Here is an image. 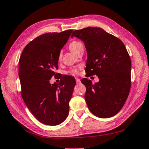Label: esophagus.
I'll use <instances>...</instances> for the list:
<instances>
[{
	"instance_id": "34e87169",
	"label": "esophagus",
	"mask_w": 149,
	"mask_h": 149,
	"mask_svg": "<svg viewBox=\"0 0 149 149\" xmlns=\"http://www.w3.org/2000/svg\"><path fill=\"white\" fill-rule=\"evenodd\" d=\"M75 81H76V83H77V84H79V83H81V81H80L79 78L76 77V78H75Z\"/></svg>"
}]
</instances>
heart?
Segmentation results:
<instances>
[{
  "label": "heart",
  "instance_id": "heart-1",
  "mask_svg": "<svg viewBox=\"0 0 149 149\" xmlns=\"http://www.w3.org/2000/svg\"><path fill=\"white\" fill-rule=\"evenodd\" d=\"M83 47V44L79 41H72V42H70V44H69V47L70 49L72 52H74V53H76L77 52V51L81 47ZM62 57V53H60L58 55V59L61 60ZM82 68L81 66H79L76 68H74L71 70H69V73L72 75H77L79 73V70Z\"/></svg>",
  "mask_w": 149,
  "mask_h": 149
}]
</instances>
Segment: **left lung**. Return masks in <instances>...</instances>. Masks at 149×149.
<instances>
[{"label":"left lung","instance_id":"obj_1","mask_svg":"<svg viewBox=\"0 0 149 149\" xmlns=\"http://www.w3.org/2000/svg\"><path fill=\"white\" fill-rule=\"evenodd\" d=\"M74 36L81 40L86 49V74L96 75L100 79L94 84L86 78L81 79L88 109L98 117H111L123 108L130 90L132 63L125 45L98 27L75 30Z\"/></svg>","mask_w":149,"mask_h":149}]
</instances>
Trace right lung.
Segmentation results:
<instances>
[{"mask_svg": "<svg viewBox=\"0 0 149 149\" xmlns=\"http://www.w3.org/2000/svg\"><path fill=\"white\" fill-rule=\"evenodd\" d=\"M73 30L49 32L36 37L24 48L19 61L21 93L36 119L55 126L66 119L75 80L63 75L59 83L50 84L58 69V55Z\"/></svg>", "mask_w": 149, "mask_h": 149, "instance_id": "add662e5", "label": "right lung"}]
</instances>
